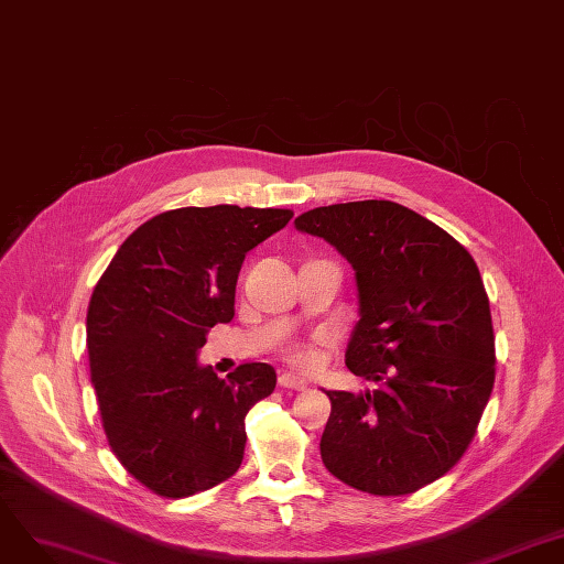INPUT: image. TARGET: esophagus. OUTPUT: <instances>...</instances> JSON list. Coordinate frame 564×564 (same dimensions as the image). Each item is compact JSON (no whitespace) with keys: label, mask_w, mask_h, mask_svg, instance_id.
Listing matches in <instances>:
<instances>
[{"label":"esophagus","mask_w":564,"mask_h":564,"mask_svg":"<svg viewBox=\"0 0 564 564\" xmlns=\"http://www.w3.org/2000/svg\"><path fill=\"white\" fill-rule=\"evenodd\" d=\"M279 386H281V388H288V390H297V392L306 390V383L300 381V379H295L293 373H281V377H279Z\"/></svg>","instance_id":"esophagus-1"}]
</instances>
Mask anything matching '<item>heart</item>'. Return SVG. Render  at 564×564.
I'll use <instances>...</instances> for the list:
<instances>
[{
	"label": "heart",
	"mask_w": 564,
	"mask_h": 564,
	"mask_svg": "<svg viewBox=\"0 0 564 564\" xmlns=\"http://www.w3.org/2000/svg\"><path fill=\"white\" fill-rule=\"evenodd\" d=\"M332 344V339L327 335H316L314 339H304V341H290L283 348V360L304 373L318 371L323 360H325V348Z\"/></svg>",
	"instance_id": "obj_1"
}]
</instances>
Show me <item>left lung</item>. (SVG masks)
<instances>
[{"instance_id": "left-lung-1", "label": "left lung", "mask_w": 564, "mask_h": 564, "mask_svg": "<svg viewBox=\"0 0 564 564\" xmlns=\"http://www.w3.org/2000/svg\"><path fill=\"white\" fill-rule=\"evenodd\" d=\"M295 225L356 269L360 321L346 367L377 383L327 390L323 463L369 495L421 490L465 455L495 386L481 271L446 229L388 199L318 206Z\"/></svg>"}]
</instances>
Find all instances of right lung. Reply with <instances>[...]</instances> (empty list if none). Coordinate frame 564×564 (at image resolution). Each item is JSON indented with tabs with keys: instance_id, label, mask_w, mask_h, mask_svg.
Segmentation results:
<instances>
[{
	"instance_id": "add662e5",
	"label": "right lung",
	"mask_w": 564,
	"mask_h": 564,
	"mask_svg": "<svg viewBox=\"0 0 564 564\" xmlns=\"http://www.w3.org/2000/svg\"><path fill=\"white\" fill-rule=\"evenodd\" d=\"M290 208L183 206L122 241L88 306V358L107 442L151 492L181 499L232 476L243 419L276 388L264 362L227 379L197 365L206 332L235 318L239 269Z\"/></svg>"
}]
</instances>
